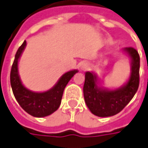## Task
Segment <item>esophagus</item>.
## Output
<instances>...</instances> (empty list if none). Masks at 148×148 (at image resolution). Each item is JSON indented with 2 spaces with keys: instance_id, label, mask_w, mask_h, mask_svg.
<instances>
[{
  "instance_id": "obj_1",
  "label": "esophagus",
  "mask_w": 148,
  "mask_h": 148,
  "mask_svg": "<svg viewBox=\"0 0 148 148\" xmlns=\"http://www.w3.org/2000/svg\"><path fill=\"white\" fill-rule=\"evenodd\" d=\"M88 68H89V64H88V63H87V62H82L80 64V69L81 70H83V71H85L87 69H88Z\"/></svg>"
}]
</instances>
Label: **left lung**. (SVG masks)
<instances>
[{
  "mask_svg": "<svg viewBox=\"0 0 148 148\" xmlns=\"http://www.w3.org/2000/svg\"><path fill=\"white\" fill-rule=\"evenodd\" d=\"M123 51L131 59V73L128 80L115 89L99 86L98 76L93 72L85 73L84 97L91 112L98 117H110L121 112L131 101L139 86L140 57L132 47H126Z\"/></svg>",
  "mask_w": 148,
  "mask_h": 148,
  "instance_id": "8db88e82",
  "label": "left lung"
}]
</instances>
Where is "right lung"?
Masks as SVG:
<instances>
[{"mask_svg":"<svg viewBox=\"0 0 148 148\" xmlns=\"http://www.w3.org/2000/svg\"><path fill=\"white\" fill-rule=\"evenodd\" d=\"M26 46V41L23 42L21 47L18 49L13 62L10 71V85L16 101L23 109L36 118L46 117L55 112L61 103L62 96L69 81L72 79L77 69L70 70L64 74L55 85L50 89L45 92H34L24 86L21 80L18 62L24 49Z\"/></svg>","mask_w":148,"mask_h":148,"instance_id":"obj_1","label":"right lung"}]
</instances>
